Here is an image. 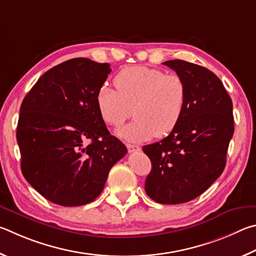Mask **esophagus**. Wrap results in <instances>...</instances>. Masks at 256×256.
<instances>
[{
	"label": "esophagus",
	"instance_id": "esophagus-1",
	"mask_svg": "<svg viewBox=\"0 0 256 256\" xmlns=\"http://www.w3.org/2000/svg\"><path fill=\"white\" fill-rule=\"evenodd\" d=\"M127 150L129 153H136V152H140V146L138 145H132V144H127Z\"/></svg>",
	"mask_w": 256,
	"mask_h": 256
}]
</instances>
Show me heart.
Returning a JSON list of instances; mask_svg holds the SVG:
<instances>
[{"label":"heart","mask_w":256,"mask_h":256,"mask_svg":"<svg viewBox=\"0 0 256 256\" xmlns=\"http://www.w3.org/2000/svg\"><path fill=\"white\" fill-rule=\"evenodd\" d=\"M116 90L103 85L96 106L106 124L119 127L132 112L135 118L116 134L126 140L142 142L154 135L163 137L178 124L186 108V86L176 73L132 66L120 70L114 80ZM133 111H131V108Z\"/></svg>","instance_id":"1"}]
</instances>
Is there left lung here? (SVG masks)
<instances>
[{"label":"left lung","instance_id":"left-lung-1","mask_svg":"<svg viewBox=\"0 0 256 256\" xmlns=\"http://www.w3.org/2000/svg\"><path fill=\"white\" fill-rule=\"evenodd\" d=\"M163 64L184 80L186 101L171 134L142 147L152 162L145 191L156 202L178 204L199 196L222 176L234 116L232 98L212 70L182 60Z\"/></svg>","mask_w":256,"mask_h":256}]
</instances>
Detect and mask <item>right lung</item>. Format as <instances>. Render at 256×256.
Instances as JSON below:
<instances>
[{
	"label": "right lung",
	"instance_id": "right-lung-1",
	"mask_svg": "<svg viewBox=\"0 0 256 256\" xmlns=\"http://www.w3.org/2000/svg\"><path fill=\"white\" fill-rule=\"evenodd\" d=\"M110 72L108 62L73 58L47 70L22 101L16 128L21 171L54 204L92 202L111 168L127 154L96 106Z\"/></svg>",
	"mask_w": 256,
	"mask_h": 256
}]
</instances>
